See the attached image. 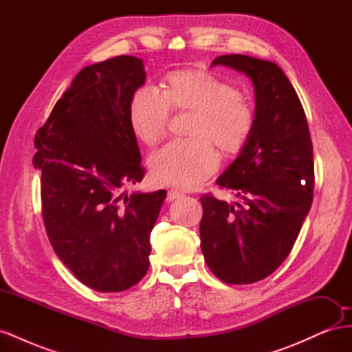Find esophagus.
<instances>
[{
  "instance_id": "34e87169",
  "label": "esophagus",
  "mask_w": 352,
  "mask_h": 352,
  "mask_svg": "<svg viewBox=\"0 0 352 352\" xmlns=\"http://www.w3.org/2000/svg\"><path fill=\"white\" fill-rule=\"evenodd\" d=\"M179 197H182V192H179V190H175V189H170V190H167L166 201L172 202V201H175L176 198H179Z\"/></svg>"
}]
</instances>
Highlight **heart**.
<instances>
[{
  "label": "heart",
  "instance_id": "obj_1",
  "mask_svg": "<svg viewBox=\"0 0 352 352\" xmlns=\"http://www.w3.org/2000/svg\"><path fill=\"white\" fill-rule=\"evenodd\" d=\"M170 110L194 111L188 131L194 138L168 142L150 157L151 176L162 185L198 186L219 166L217 151L210 143L223 154H238L254 131L251 102L207 72H172L162 92L151 87L138 88L129 102L133 135L148 146L158 144L167 132Z\"/></svg>",
  "mask_w": 352,
  "mask_h": 352
}]
</instances>
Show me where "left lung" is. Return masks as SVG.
<instances>
[{
    "instance_id": "left-lung-1",
    "label": "left lung",
    "mask_w": 352,
    "mask_h": 352,
    "mask_svg": "<svg viewBox=\"0 0 352 352\" xmlns=\"http://www.w3.org/2000/svg\"><path fill=\"white\" fill-rule=\"evenodd\" d=\"M217 65L252 80L255 120L250 141L216 180L242 202L201 197V250L221 282L248 285L278 269L300 235L313 202V144L301 101L276 63L229 54Z\"/></svg>"
}]
</instances>
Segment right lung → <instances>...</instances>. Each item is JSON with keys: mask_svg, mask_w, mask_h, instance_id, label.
<instances>
[{"mask_svg": "<svg viewBox=\"0 0 352 352\" xmlns=\"http://www.w3.org/2000/svg\"><path fill=\"white\" fill-rule=\"evenodd\" d=\"M142 60L119 56L83 67L35 136L42 219L57 257L98 292H122L150 267V235L166 190L122 194L145 170L129 123Z\"/></svg>", "mask_w": 352, "mask_h": 352, "instance_id": "right-lung-1", "label": "right lung"}]
</instances>
